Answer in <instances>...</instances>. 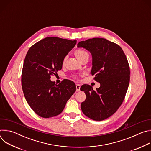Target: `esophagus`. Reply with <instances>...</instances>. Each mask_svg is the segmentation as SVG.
Listing matches in <instances>:
<instances>
[{"mask_svg":"<svg viewBox=\"0 0 151 151\" xmlns=\"http://www.w3.org/2000/svg\"><path fill=\"white\" fill-rule=\"evenodd\" d=\"M76 91H79L80 88H81V85L79 84H76Z\"/></svg>","mask_w":151,"mask_h":151,"instance_id":"34e87169","label":"esophagus"}]
</instances>
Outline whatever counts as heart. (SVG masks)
I'll return each mask as SVG.
<instances>
[{
    "instance_id": "obj_1",
    "label": "heart",
    "mask_w": 151,
    "mask_h": 151,
    "mask_svg": "<svg viewBox=\"0 0 151 151\" xmlns=\"http://www.w3.org/2000/svg\"><path fill=\"white\" fill-rule=\"evenodd\" d=\"M74 53L75 56L79 60H81L82 58H83L85 56H88V54L85 50L82 49H78L75 50ZM65 61H66V58H64V59L63 60V63L65 62Z\"/></svg>"
}]
</instances>
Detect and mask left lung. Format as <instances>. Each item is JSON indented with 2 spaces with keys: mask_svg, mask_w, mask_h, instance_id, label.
<instances>
[{
  "mask_svg": "<svg viewBox=\"0 0 151 151\" xmlns=\"http://www.w3.org/2000/svg\"><path fill=\"white\" fill-rule=\"evenodd\" d=\"M93 57L92 75L100 83L94 90L90 85L81 86L86 99L81 107L83 114L94 121H103L114 114L122 103L130 82V66L122 48L114 42L95 37L78 44Z\"/></svg>",
  "mask_w": 151,
  "mask_h": 151,
  "instance_id": "1",
  "label": "left lung"
}]
</instances>
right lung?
<instances>
[{
  "label": "right lung",
  "instance_id": "1",
  "mask_svg": "<svg viewBox=\"0 0 151 151\" xmlns=\"http://www.w3.org/2000/svg\"><path fill=\"white\" fill-rule=\"evenodd\" d=\"M76 44V40L48 37L32 45L26 55L22 89L29 105L40 117L48 118L61 114L76 91L71 81L64 80L57 85L50 80L51 75L61 69L64 57Z\"/></svg>",
  "mask_w": 151,
  "mask_h": 151
}]
</instances>
